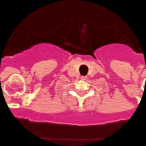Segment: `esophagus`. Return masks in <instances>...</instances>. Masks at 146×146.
Masks as SVG:
<instances>
[{
	"label": "esophagus",
	"instance_id": "obj_1",
	"mask_svg": "<svg viewBox=\"0 0 146 146\" xmlns=\"http://www.w3.org/2000/svg\"><path fill=\"white\" fill-rule=\"evenodd\" d=\"M81 79H83V80H85V79H87V76H82L81 77Z\"/></svg>",
	"mask_w": 146,
	"mask_h": 146
}]
</instances>
